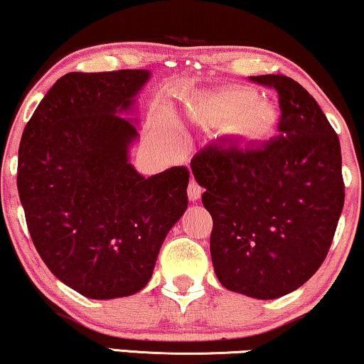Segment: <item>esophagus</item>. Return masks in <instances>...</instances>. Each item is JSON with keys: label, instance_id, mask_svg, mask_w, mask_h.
I'll list each match as a JSON object with an SVG mask.
<instances>
[{"label": "esophagus", "instance_id": "1", "mask_svg": "<svg viewBox=\"0 0 364 364\" xmlns=\"http://www.w3.org/2000/svg\"><path fill=\"white\" fill-rule=\"evenodd\" d=\"M201 193H203V188L196 183V179H191L190 185H188V198H190V201H198L200 200Z\"/></svg>", "mask_w": 364, "mask_h": 364}]
</instances>
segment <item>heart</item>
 I'll return each mask as SVG.
<instances>
[{
	"instance_id": "b5f03b06",
	"label": "heart",
	"mask_w": 364,
	"mask_h": 364,
	"mask_svg": "<svg viewBox=\"0 0 364 364\" xmlns=\"http://www.w3.org/2000/svg\"><path fill=\"white\" fill-rule=\"evenodd\" d=\"M210 112L215 119L235 121L238 134L248 139H259L275 126V110L254 90L245 87H230L210 99Z\"/></svg>"
}]
</instances>
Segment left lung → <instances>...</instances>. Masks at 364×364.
I'll list each match as a JSON object with an SVG mask.
<instances>
[{"label":"left lung","instance_id":"1","mask_svg":"<svg viewBox=\"0 0 364 364\" xmlns=\"http://www.w3.org/2000/svg\"><path fill=\"white\" fill-rule=\"evenodd\" d=\"M279 94V136L210 144L191 159L213 218L210 252L228 291L277 299L328 255L344 205L339 137L316 99L285 75L250 77Z\"/></svg>","mask_w":364,"mask_h":364}]
</instances>
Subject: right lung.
Masks as SVG:
<instances>
[{
	"label": "right lung",
	"mask_w": 364,
	"mask_h": 364,
	"mask_svg": "<svg viewBox=\"0 0 364 364\" xmlns=\"http://www.w3.org/2000/svg\"><path fill=\"white\" fill-rule=\"evenodd\" d=\"M148 79L67 73L21 136L16 185L31 240L55 277L90 299L139 292L188 206V168L142 178L129 163L137 131L121 112Z\"/></svg>",
	"instance_id": "add662e5"
}]
</instances>
